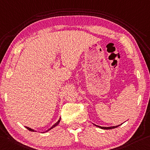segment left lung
Returning a JSON list of instances; mask_svg holds the SVG:
<instances>
[{
  "instance_id": "left-lung-1",
  "label": "left lung",
  "mask_w": 150,
  "mask_h": 150,
  "mask_svg": "<svg viewBox=\"0 0 150 150\" xmlns=\"http://www.w3.org/2000/svg\"><path fill=\"white\" fill-rule=\"evenodd\" d=\"M94 125H96V127H99V128H101V129H114V128H116V127H119V126H120V125H121L122 124L116 125V126H111V127H101V126H99V125H97L96 124H94Z\"/></svg>"
}]
</instances>
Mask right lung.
Listing matches in <instances>:
<instances>
[{"label": "right lung", "instance_id": "1", "mask_svg": "<svg viewBox=\"0 0 150 150\" xmlns=\"http://www.w3.org/2000/svg\"><path fill=\"white\" fill-rule=\"evenodd\" d=\"M60 121H61V117L59 118V120H58V122H57L56 123H54V124L53 125V126L50 127L49 129H47V131H45V132H44L43 133H45V132H49V130L52 129H53V128H54V127H56L57 125H58V124H59V122H60ZM26 128H27V129H28V130H29V131H30V132H37V131H35V130H34V129H31V128H30V127H26Z\"/></svg>", "mask_w": 150, "mask_h": 150}]
</instances>
